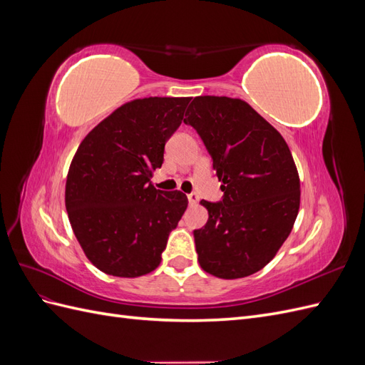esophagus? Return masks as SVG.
Here are the masks:
<instances>
[{"label":"esophagus","mask_w":365,"mask_h":365,"mask_svg":"<svg viewBox=\"0 0 365 365\" xmlns=\"http://www.w3.org/2000/svg\"><path fill=\"white\" fill-rule=\"evenodd\" d=\"M187 200H189L190 205H195V204H197V201H200V196H197L196 193H190V195H187Z\"/></svg>","instance_id":"1"}]
</instances>
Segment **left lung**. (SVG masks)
Returning <instances> with one entry per match:
<instances>
[{
	"instance_id": "left-lung-1",
	"label": "left lung",
	"mask_w": 365,
	"mask_h": 365,
	"mask_svg": "<svg viewBox=\"0 0 365 365\" xmlns=\"http://www.w3.org/2000/svg\"><path fill=\"white\" fill-rule=\"evenodd\" d=\"M184 118L204 141L224 192L201 201L207 224L193 231L197 262L219 279L260 271L288 239L300 208V180L277 129L240 98L195 97Z\"/></svg>"
}]
</instances>
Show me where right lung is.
Instances as JSON below:
<instances>
[{
	"mask_svg": "<svg viewBox=\"0 0 365 365\" xmlns=\"http://www.w3.org/2000/svg\"><path fill=\"white\" fill-rule=\"evenodd\" d=\"M189 102L190 97H148L125 103L76 152L65 207L85 256L105 274L134 279L161 262L189 201L178 190H157L150 178Z\"/></svg>",
	"mask_w": 365,
	"mask_h": 365,
	"instance_id": "obj_1",
	"label": "right lung"
}]
</instances>
